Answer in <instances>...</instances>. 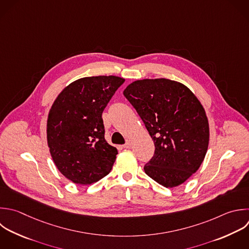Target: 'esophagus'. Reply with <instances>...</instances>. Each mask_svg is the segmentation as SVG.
<instances>
[{
    "mask_svg": "<svg viewBox=\"0 0 249 249\" xmlns=\"http://www.w3.org/2000/svg\"><path fill=\"white\" fill-rule=\"evenodd\" d=\"M124 149H129L131 148V141L130 140H126V143L123 146Z\"/></svg>",
    "mask_w": 249,
    "mask_h": 249,
    "instance_id": "1",
    "label": "esophagus"
}]
</instances>
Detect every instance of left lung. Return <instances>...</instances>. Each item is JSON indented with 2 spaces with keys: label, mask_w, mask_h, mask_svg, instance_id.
Masks as SVG:
<instances>
[{
  "label": "left lung",
  "mask_w": 249,
  "mask_h": 249,
  "mask_svg": "<svg viewBox=\"0 0 249 249\" xmlns=\"http://www.w3.org/2000/svg\"><path fill=\"white\" fill-rule=\"evenodd\" d=\"M124 95L155 144L146 174L166 188L181 185L199 168L208 148L209 124L199 100L186 86L168 79L135 81Z\"/></svg>",
  "instance_id": "8db88e82"
}]
</instances>
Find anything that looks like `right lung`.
<instances>
[{"instance_id": "right-lung-1", "label": "right lung", "mask_w": 249, "mask_h": 249, "mask_svg": "<svg viewBox=\"0 0 249 249\" xmlns=\"http://www.w3.org/2000/svg\"><path fill=\"white\" fill-rule=\"evenodd\" d=\"M124 79L97 76L68 85L48 117L47 139L58 170L79 185H90L112 169L118 151L104 137L102 113Z\"/></svg>"}]
</instances>
